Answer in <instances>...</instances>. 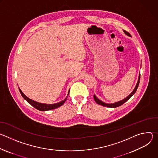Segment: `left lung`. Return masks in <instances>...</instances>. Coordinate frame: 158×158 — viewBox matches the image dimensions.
Returning <instances> with one entry per match:
<instances>
[{
  "instance_id": "1",
  "label": "left lung",
  "mask_w": 158,
  "mask_h": 158,
  "mask_svg": "<svg viewBox=\"0 0 158 158\" xmlns=\"http://www.w3.org/2000/svg\"><path fill=\"white\" fill-rule=\"evenodd\" d=\"M124 32L127 35H128V36H130V37H131V35L129 34V33H128L127 31H124ZM139 81H140V73H139V78H138V82H137V84H136V87H135V88L134 89V90L132 91V92L127 96V97H126L125 99H123V100H121V101H118V102H115V103H113V104H107V103H105V102H102V101H101V100H99L95 95H94V101H96V103H98V104H99V105H101V106H105V107H119V106H121V105H123L124 102H126L130 98H131V96H133L134 94V93L136 92V91H137V89H138V86H139Z\"/></svg>"
}]
</instances>
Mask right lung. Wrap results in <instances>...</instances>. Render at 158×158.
Returning a JSON list of instances; mask_svg holds the SVG:
<instances>
[{"label":"right lung","mask_w":158,"mask_h":158,"mask_svg":"<svg viewBox=\"0 0 158 158\" xmlns=\"http://www.w3.org/2000/svg\"><path fill=\"white\" fill-rule=\"evenodd\" d=\"M19 89V91L22 95V96L23 97V98L26 100L31 106H32L34 107H35V109L39 110H41V111H46V110H52V109H56L60 106H61L62 105L64 104V103L65 102V101L67 100V97H68V95H69V93H68V95H67V96L62 101L59 102H57V103H56V104H44V103H40V102H36L35 101H33L31 99H29V98H27L23 93L22 92L21 90L20 89Z\"/></svg>","instance_id":"right-lung-1"}]
</instances>
